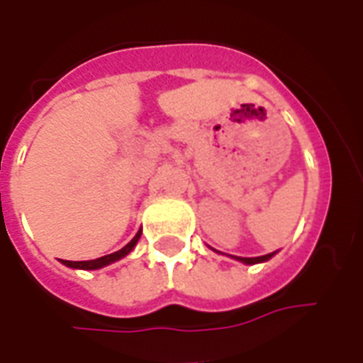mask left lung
Listing matches in <instances>:
<instances>
[{
    "instance_id": "left-lung-1",
    "label": "left lung",
    "mask_w": 363,
    "mask_h": 363,
    "mask_svg": "<svg viewBox=\"0 0 363 363\" xmlns=\"http://www.w3.org/2000/svg\"><path fill=\"white\" fill-rule=\"evenodd\" d=\"M272 255L274 252H270V255H264V257H255V259H243V257H237V260H241V262H245V264H257V262L268 260Z\"/></svg>"
}]
</instances>
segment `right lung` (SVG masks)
<instances>
[{
	"mask_svg": "<svg viewBox=\"0 0 363 363\" xmlns=\"http://www.w3.org/2000/svg\"><path fill=\"white\" fill-rule=\"evenodd\" d=\"M142 235V231H138L135 237L126 245V247H122L120 251L112 252V255H106V257H101V259H95V260H64V264L69 268H83V270H96V268H103L106 264H111L114 260H120L122 257H126L128 252L132 251L138 243V239Z\"/></svg>",
	"mask_w": 363,
	"mask_h": 363,
	"instance_id": "1",
	"label": "right lung"
}]
</instances>
